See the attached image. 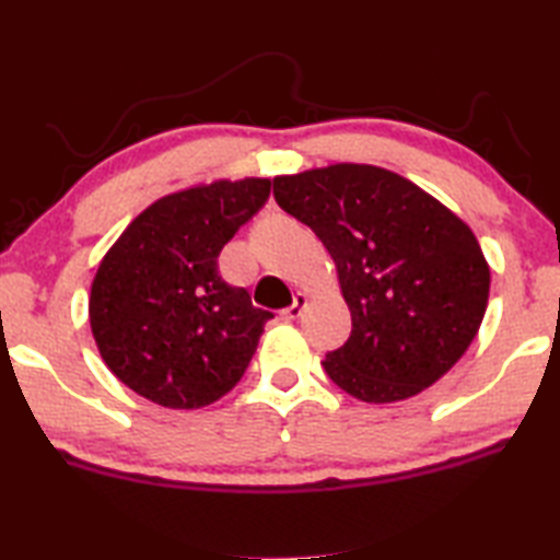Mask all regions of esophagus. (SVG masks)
Listing matches in <instances>:
<instances>
[{
	"label": "esophagus",
	"instance_id": "esophagus-1",
	"mask_svg": "<svg viewBox=\"0 0 560 560\" xmlns=\"http://www.w3.org/2000/svg\"><path fill=\"white\" fill-rule=\"evenodd\" d=\"M306 301H308L306 293H301V291H299L296 296H293V303H291V306L281 311V318H283V320H296L299 315L303 313V306H306Z\"/></svg>",
	"mask_w": 560,
	"mask_h": 560
}]
</instances>
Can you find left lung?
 <instances>
[{
    "label": "left lung",
    "mask_w": 560,
    "mask_h": 560,
    "mask_svg": "<svg viewBox=\"0 0 560 560\" xmlns=\"http://www.w3.org/2000/svg\"><path fill=\"white\" fill-rule=\"evenodd\" d=\"M273 198L338 267L352 330L323 368L342 392L368 404L401 401L463 358L485 318L490 267L460 218L368 164L277 176Z\"/></svg>",
    "instance_id": "obj_1"
}]
</instances>
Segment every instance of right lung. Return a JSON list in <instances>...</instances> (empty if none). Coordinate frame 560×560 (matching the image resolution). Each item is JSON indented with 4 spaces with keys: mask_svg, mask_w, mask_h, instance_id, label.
I'll return each mask as SVG.
<instances>
[{
    "mask_svg": "<svg viewBox=\"0 0 560 560\" xmlns=\"http://www.w3.org/2000/svg\"><path fill=\"white\" fill-rule=\"evenodd\" d=\"M269 192V178L171 192L131 220L100 261L90 328L131 392L168 409H200L242 380L273 313L230 287L218 257Z\"/></svg>",
    "mask_w": 560,
    "mask_h": 560,
    "instance_id": "add662e5",
    "label": "right lung"
}]
</instances>
